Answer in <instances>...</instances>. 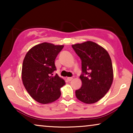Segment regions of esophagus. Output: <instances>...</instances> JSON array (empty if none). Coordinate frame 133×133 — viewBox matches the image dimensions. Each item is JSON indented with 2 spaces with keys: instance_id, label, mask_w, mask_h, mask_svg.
Wrapping results in <instances>:
<instances>
[{
  "instance_id": "obj_1",
  "label": "esophagus",
  "mask_w": 133,
  "mask_h": 133,
  "mask_svg": "<svg viewBox=\"0 0 133 133\" xmlns=\"http://www.w3.org/2000/svg\"><path fill=\"white\" fill-rule=\"evenodd\" d=\"M72 77H67V81L69 82L72 81Z\"/></svg>"
}]
</instances>
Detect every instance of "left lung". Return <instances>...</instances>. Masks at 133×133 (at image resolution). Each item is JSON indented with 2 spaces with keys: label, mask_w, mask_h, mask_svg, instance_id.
Instances as JSON below:
<instances>
[{
  "label": "left lung",
  "mask_w": 133,
  "mask_h": 133,
  "mask_svg": "<svg viewBox=\"0 0 133 133\" xmlns=\"http://www.w3.org/2000/svg\"><path fill=\"white\" fill-rule=\"evenodd\" d=\"M82 61V87L76 91L80 101L87 104L104 97L113 81L111 59L107 51L92 41L72 45Z\"/></svg>",
  "instance_id": "obj_1"
}]
</instances>
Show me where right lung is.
<instances>
[{
    "instance_id": "obj_1",
    "label": "right lung",
    "mask_w": 133,
    "mask_h": 133,
    "mask_svg": "<svg viewBox=\"0 0 133 133\" xmlns=\"http://www.w3.org/2000/svg\"><path fill=\"white\" fill-rule=\"evenodd\" d=\"M63 45L43 42L27 52L23 59L22 79L27 92L37 102L46 104L57 100L65 81L57 74L55 59Z\"/></svg>"
}]
</instances>
